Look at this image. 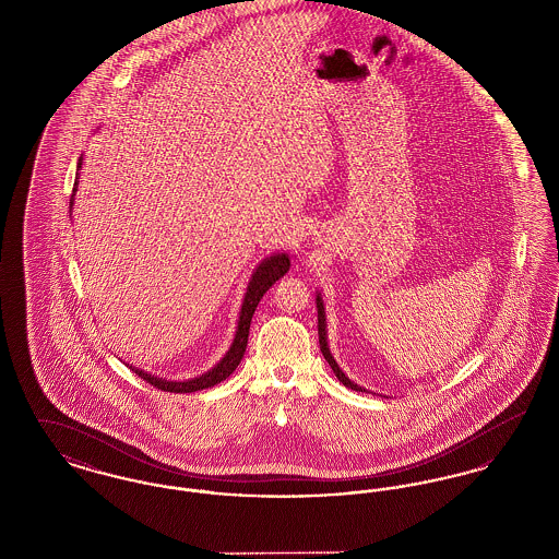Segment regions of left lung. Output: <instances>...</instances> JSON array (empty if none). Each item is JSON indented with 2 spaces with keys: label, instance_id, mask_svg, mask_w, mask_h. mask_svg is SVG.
I'll return each mask as SVG.
<instances>
[{
  "label": "left lung",
  "instance_id": "1",
  "mask_svg": "<svg viewBox=\"0 0 559 559\" xmlns=\"http://www.w3.org/2000/svg\"><path fill=\"white\" fill-rule=\"evenodd\" d=\"M317 308H319V342H320V352H322V356H324V360L329 362V367L333 369V372L337 374V379L349 388V390H356V392H367L365 388H360V385H356L349 377H347L346 372L340 369V365L335 362V358H333V354H331V349H329V342H326V317H324V304H322V297H320V293H317Z\"/></svg>",
  "mask_w": 559,
  "mask_h": 559
}]
</instances>
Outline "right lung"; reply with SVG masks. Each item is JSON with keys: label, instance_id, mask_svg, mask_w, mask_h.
Returning a JSON list of instances; mask_svg holds the SVG:
<instances>
[{"label": "right lung", "instance_id": "add662e5", "mask_svg": "<svg viewBox=\"0 0 559 559\" xmlns=\"http://www.w3.org/2000/svg\"><path fill=\"white\" fill-rule=\"evenodd\" d=\"M81 163L83 157H80L78 163V169H81ZM78 182H80V174L75 178V187H73V194H71V210H73V203H75V192H78ZM292 266V260H289V253H272L266 260H262L258 267L253 270L249 283H247V292L242 297V304H240L239 320H237V333H235V340L228 347V352L224 354V358L212 367L210 371L199 374V377H192L187 381H169L165 377H157V374H151V372L142 371L138 367H130L138 377H142L146 383L159 388L163 392H174V394H190V392H199V390H207L217 385L219 381H224L226 377H230V372L235 371L239 367L240 360H242V354H245V347H247V337H249V324L253 319V312L260 304V299L264 297V293L281 278L287 274V270Z\"/></svg>", "mask_w": 559, "mask_h": 559}]
</instances>
